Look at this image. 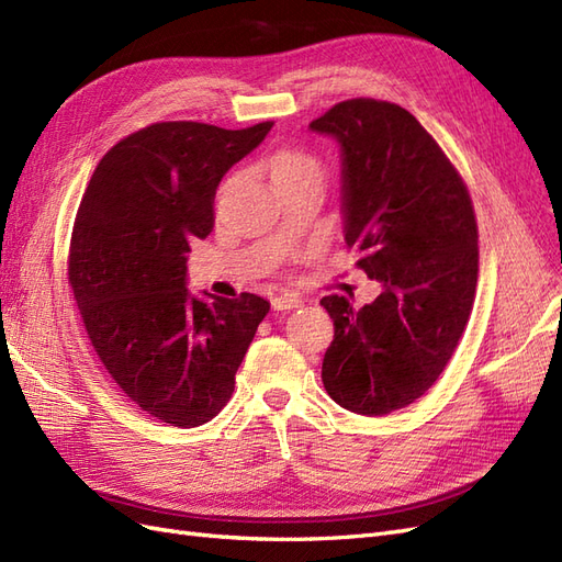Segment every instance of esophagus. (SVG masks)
<instances>
[{
  "label": "esophagus",
  "mask_w": 562,
  "mask_h": 562,
  "mask_svg": "<svg viewBox=\"0 0 562 562\" xmlns=\"http://www.w3.org/2000/svg\"><path fill=\"white\" fill-rule=\"evenodd\" d=\"M271 307H274V312H291L302 307V300L297 295H279L271 300Z\"/></svg>",
  "instance_id": "34e87169"
}]
</instances>
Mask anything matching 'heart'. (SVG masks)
I'll list each match as a JSON object with an SVG mask.
<instances>
[{"label": "heart", "instance_id": "b5f03b06", "mask_svg": "<svg viewBox=\"0 0 562 562\" xmlns=\"http://www.w3.org/2000/svg\"><path fill=\"white\" fill-rule=\"evenodd\" d=\"M267 168L277 187L285 182H297V180L323 182V178H326V168H323V161L318 157H314L312 151L293 149V147L274 151V155L267 159Z\"/></svg>", "mask_w": 562, "mask_h": 562}]
</instances>
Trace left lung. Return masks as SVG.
Wrapping results in <instances>:
<instances>
[{
  "instance_id": "obj_1",
  "label": "left lung",
  "mask_w": 562,
  "mask_h": 562,
  "mask_svg": "<svg viewBox=\"0 0 562 562\" xmlns=\"http://www.w3.org/2000/svg\"><path fill=\"white\" fill-rule=\"evenodd\" d=\"M310 128L342 147L345 241L384 285L361 310L321 300L335 323L321 380L347 411L382 417L434 386L467 328L479 281L473 203L434 135L396 103L342 100Z\"/></svg>"
}]
</instances>
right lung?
I'll return each instance as SVG.
<instances>
[{
    "label": "right lung",
    "mask_w": 562,
    "mask_h": 562,
    "mask_svg": "<svg viewBox=\"0 0 562 562\" xmlns=\"http://www.w3.org/2000/svg\"><path fill=\"white\" fill-rule=\"evenodd\" d=\"M271 126L149 124L100 159L79 203L67 279L83 328L119 389L171 427L223 411L269 312L252 293L192 297L184 252L213 229L220 180Z\"/></svg>",
    "instance_id": "right-lung-1"
}]
</instances>
